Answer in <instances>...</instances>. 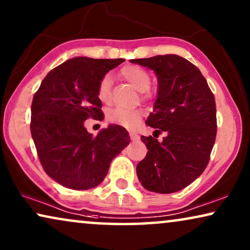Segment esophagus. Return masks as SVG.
Wrapping results in <instances>:
<instances>
[{"label":"esophagus","mask_w":250,"mask_h":250,"mask_svg":"<svg viewBox=\"0 0 250 250\" xmlns=\"http://www.w3.org/2000/svg\"><path fill=\"white\" fill-rule=\"evenodd\" d=\"M129 138H131L132 141H136V140L140 139V136L134 132H129Z\"/></svg>","instance_id":"obj_1"}]
</instances>
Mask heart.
Listing matches in <instances>:
<instances>
[{
	"mask_svg": "<svg viewBox=\"0 0 250 250\" xmlns=\"http://www.w3.org/2000/svg\"><path fill=\"white\" fill-rule=\"evenodd\" d=\"M121 75L132 84L136 90L141 92L143 98H150L152 95L151 91L149 90L151 84V76L148 71L143 68L135 66V64H128L121 69ZM110 77L105 75L101 78L98 85V98L102 102H107L110 97ZM141 111L138 109H127L122 107H116L110 109L107 112V119L111 124L123 126L126 128H132L138 124L141 118Z\"/></svg>",
	"mask_w": 250,
	"mask_h": 250,
	"instance_id": "obj_1",
	"label": "heart"
}]
</instances>
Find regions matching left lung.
<instances>
[{
    "label": "left lung",
    "instance_id": "1",
    "mask_svg": "<svg viewBox=\"0 0 250 250\" xmlns=\"http://www.w3.org/2000/svg\"><path fill=\"white\" fill-rule=\"evenodd\" d=\"M152 69L158 95L146 124L153 138L141 136L148 152L136 166L145 189L157 193L180 191L199 177L208 165L217 132L213 92L200 70L176 54L132 59ZM163 131L162 143L155 138Z\"/></svg>",
    "mask_w": 250,
    "mask_h": 250
}]
</instances>
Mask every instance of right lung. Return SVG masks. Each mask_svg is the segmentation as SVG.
<instances>
[{"mask_svg":"<svg viewBox=\"0 0 250 250\" xmlns=\"http://www.w3.org/2000/svg\"><path fill=\"white\" fill-rule=\"evenodd\" d=\"M124 61L73 58L53 68L34 94L30 132L40 162L51 179L68 189L99 186L111 160L129 143L119 125H109L97 136L84 127L88 118H104L99 82Z\"/></svg>","mask_w":250,"mask_h":250,"instance_id":"obj_1","label":"right lung"}]
</instances>
